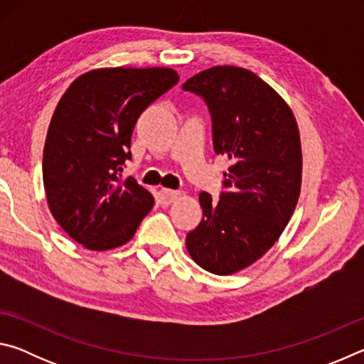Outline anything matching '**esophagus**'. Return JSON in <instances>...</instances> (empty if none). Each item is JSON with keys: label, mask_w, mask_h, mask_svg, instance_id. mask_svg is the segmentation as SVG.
Returning a JSON list of instances; mask_svg holds the SVG:
<instances>
[{"label": "esophagus", "mask_w": 364, "mask_h": 364, "mask_svg": "<svg viewBox=\"0 0 364 364\" xmlns=\"http://www.w3.org/2000/svg\"><path fill=\"white\" fill-rule=\"evenodd\" d=\"M178 196H180V191L167 188L160 189V199H162L164 204H171V202H175V199H178Z\"/></svg>", "instance_id": "34e87169"}]
</instances>
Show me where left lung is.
<instances>
[{"label":"left lung","mask_w":364,"mask_h":364,"mask_svg":"<svg viewBox=\"0 0 364 364\" xmlns=\"http://www.w3.org/2000/svg\"><path fill=\"white\" fill-rule=\"evenodd\" d=\"M183 90L205 101L213 149L232 164L220 200L199 194L202 221L186 247L199 267L232 274L273 247L292 217L301 184L299 127L286 101L242 67H212Z\"/></svg>","instance_id":"obj_1"}]
</instances>
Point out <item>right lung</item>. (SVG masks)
Returning a JSON list of instances; mask_svg holds the SVG:
<instances>
[{
  "label": "right lung",
  "mask_w": 364,
  "mask_h": 364,
  "mask_svg": "<svg viewBox=\"0 0 364 364\" xmlns=\"http://www.w3.org/2000/svg\"><path fill=\"white\" fill-rule=\"evenodd\" d=\"M178 80L167 67H109L80 75L60 97L43 151V184L53 217L83 247H120L151 212L152 194L122 171L139 115Z\"/></svg>",
  "instance_id": "1"
}]
</instances>
